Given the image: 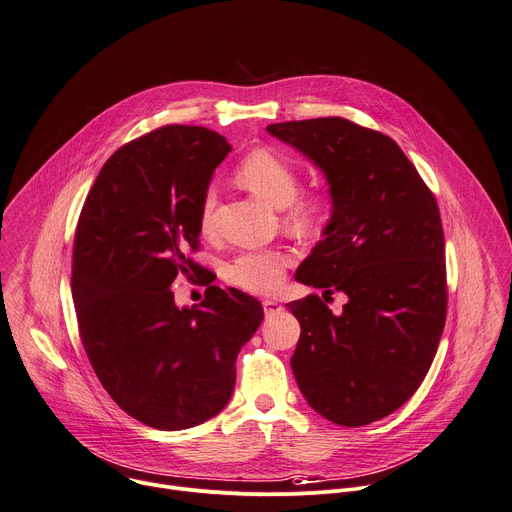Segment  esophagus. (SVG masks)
Returning a JSON list of instances; mask_svg holds the SVG:
<instances>
[{"label":"esophagus","mask_w":512,"mask_h":512,"mask_svg":"<svg viewBox=\"0 0 512 512\" xmlns=\"http://www.w3.org/2000/svg\"><path fill=\"white\" fill-rule=\"evenodd\" d=\"M263 309H265V315H275L281 311V305L273 299H263Z\"/></svg>","instance_id":"esophagus-1"}]
</instances>
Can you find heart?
Masks as SVG:
<instances>
[{"label":"heart","instance_id":"1","mask_svg":"<svg viewBox=\"0 0 512 512\" xmlns=\"http://www.w3.org/2000/svg\"><path fill=\"white\" fill-rule=\"evenodd\" d=\"M237 181L255 197L275 209H285V221L293 231L309 233L321 225L329 209L325 191H311L295 199L299 177L295 166L273 148H257L249 152L237 166ZM217 203L215 189H207L201 203V231L207 235L213 227V211ZM291 257L273 249H251L239 253L227 265V279L251 293H271L283 279Z\"/></svg>","mask_w":512,"mask_h":512}]
</instances>
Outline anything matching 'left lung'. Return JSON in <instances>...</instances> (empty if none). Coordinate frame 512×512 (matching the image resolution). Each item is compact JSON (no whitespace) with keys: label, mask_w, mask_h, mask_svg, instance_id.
Wrapping results in <instances>:
<instances>
[{"label":"left lung","mask_w":512,"mask_h":512,"mask_svg":"<svg viewBox=\"0 0 512 512\" xmlns=\"http://www.w3.org/2000/svg\"><path fill=\"white\" fill-rule=\"evenodd\" d=\"M267 132L329 187L331 217L295 281L348 295L337 315L317 295L287 303L301 325L291 370L317 414L366 426L406 404L436 356L448 301L436 199L382 132L337 116Z\"/></svg>","instance_id":"1"}]
</instances>
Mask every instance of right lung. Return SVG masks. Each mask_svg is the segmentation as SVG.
Listing matches in <instances>:
<instances>
[{
  "label": "right lung",
  "mask_w": 512,
  "mask_h": 512,
  "mask_svg": "<svg viewBox=\"0 0 512 512\" xmlns=\"http://www.w3.org/2000/svg\"><path fill=\"white\" fill-rule=\"evenodd\" d=\"M231 152L225 136L170 124L116 150L80 213L72 297L86 356L110 398L138 422L185 430L217 416L261 303L211 285L179 307L170 289L199 271L201 203Z\"/></svg>",
  "instance_id": "obj_1"
}]
</instances>
